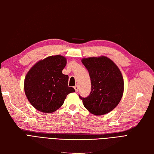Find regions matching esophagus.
Listing matches in <instances>:
<instances>
[{
  "label": "esophagus",
  "mask_w": 154,
  "mask_h": 154,
  "mask_svg": "<svg viewBox=\"0 0 154 154\" xmlns=\"http://www.w3.org/2000/svg\"><path fill=\"white\" fill-rule=\"evenodd\" d=\"M74 89H75V91H76V92H77V91H78V90H79V88H78V86H75V87H74Z\"/></svg>",
  "instance_id": "esophagus-1"
}]
</instances>
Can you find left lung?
I'll return each mask as SVG.
<instances>
[{
    "instance_id": "1",
    "label": "left lung",
    "mask_w": 154,
    "mask_h": 154,
    "mask_svg": "<svg viewBox=\"0 0 154 154\" xmlns=\"http://www.w3.org/2000/svg\"><path fill=\"white\" fill-rule=\"evenodd\" d=\"M90 77L91 90L87 97L79 98L84 106L95 115H102L114 109L123 96L124 83L120 69L105 56L82 59Z\"/></svg>"
}]
</instances>
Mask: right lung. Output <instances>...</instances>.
Returning <instances> with one entry per match:
<instances>
[{
  "mask_svg": "<svg viewBox=\"0 0 154 154\" xmlns=\"http://www.w3.org/2000/svg\"><path fill=\"white\" fill-rule=\"evenodd\" d=\"M66 59L60 55L49 56L38 61L25 78L24 90L31 105L39 111L51 113L60 107L69 93L75 92L68 87V75L62 70Z\"/></svg>",
  "mask_w": 154,
  "mask_h": 154,
  "instance_id": "1",
  "label": "right lung"
}]
</instances>
